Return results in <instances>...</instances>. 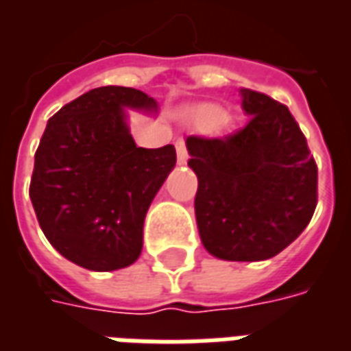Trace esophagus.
I'll return each instance as SVG.
<instances>
[{"label":"esophagus","instance_id":"esophagus-1","mask_svg":"<svg viewBox=\"0 0 351 351\" xmlns=\"http://www.w3.org/2000/svg\"><path fill=\"white\" fill-rule=\"evenodd\" d=\"M176 156H178V163H186L188 161V150L184 141H176Z\"/></svg>","mask_w":351,"mask_h":351}]
</instances>
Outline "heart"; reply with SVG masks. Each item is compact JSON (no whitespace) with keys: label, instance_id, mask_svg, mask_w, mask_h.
I'll return each instance as SVG.
<instances>
[{"label":"heart","instance_id":"heart-1","mask_svg":"<svg viewBox=\"0 0 351 351\" xmlns=\"http://www.w3.org/2000/svg\"><path fill=\"white\" fill-rule=\"evenodd\" d=\"M191 118L199 123V125H220V123L226 122V116H221L220 107L216 105H210V103H205V105H199L191 110Z\"/></svg>","mask_w":351,"mask_h":351}]
</instances>
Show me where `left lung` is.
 <instances>
[{
	"instance_id": "left-lung-1",
	"label": "left lung",
	"mask_w": 351,
	"mask_h": 351,
	"mask_svg": "<svg viewBox=\"0 0 351 351\" xmlns=\"http://www.w3.org/2000/svg\"><path fill=\"white\" fill-rule=\"evenodd\" d=\"M250 120L223 137L186 138L197 175L203 246L228 261L274 258L301 235L317 205V165L286 105L241 88Z\"/></svg>"
}]
</instances>
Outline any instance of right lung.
Here are the masks:
<instances>
[{
  "instance_id": "right-lung-1",
  "label": "right lung",
  "mask_w": 351,
  "mask_h": 351,
  "mask_svg": "<svg viewBox=\"0 0 351 351\" xmlns=\"http://www.w3.org/2000/svg\"><path fill=\"white\" fill-rule=\"evenodd\" d=\"M156 108L135 88L82 93L47 123L29 197L49 243L90 271H116L143 250L148 206L176 163L175 146L141 148L123 108Z\"/></svg>"
}]
</instances>
